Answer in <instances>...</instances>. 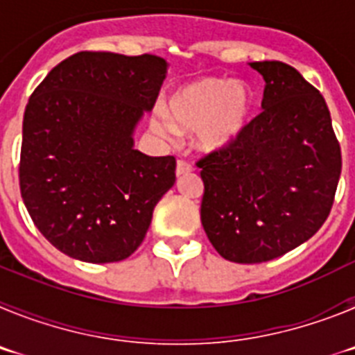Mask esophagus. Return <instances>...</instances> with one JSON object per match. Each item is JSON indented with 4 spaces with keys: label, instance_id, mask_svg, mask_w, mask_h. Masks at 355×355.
<instances>
[{
    "label": "esophagus",
    "instance_id": "esophagus-1",
    "mask_svg": "<svg viewBox=\"0 0 355 355\" xmlns=\"http://www.w3.org/2000/svg\"><path fill=\"white\" fill-rule=\"evenodd\" d=\"M192 171H193L192 165L187 162H183V159H180V162H178V165H175V174H178V178H180V175H184V174H190Z\"/></svg>",
    "mask_w": 355,
    "mask_h": 355
}]
</instances>
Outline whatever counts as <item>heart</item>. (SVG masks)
<instances>
[{
	"label": "heart",
	"mask_w": 355,
	"mask_h": 355,
	"mask_svg": "<svg viewBox=\"0 0 355 355\" xmlns=\"http://www.w3.org/2000/svg\"><path fill=\"white\" fill-rule=\"evenodd\" d=\"M252 92L227 78H199L168 96L165 110L150 112L149 126L162 139L175 131H196V146L206 153L227 149L247 130L252 115Z\"/></svg>",
	"instance_id": "heart-1"
}]
</instances>
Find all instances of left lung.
<instances>
[{
	"label": "left lung",
	"instance_id": "8db88e82",
	"mask_svg": "<svg viewBox=\"0 0 355 355\" xmlns=\"http://www.w3.org/2000/svg\"><path fill=\"white\" fill-rule=\"evenodd\" d=\"M265 80L263 112L227 149L197 165L200 222L234 263H263L302 245L334 202L341 149L322 94L283 62H250Z\"/></svg>",
	"mask_w": 355,
	"mask_h": 355
}]
</instances>
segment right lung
<instances>
[{"label":"right lung","mask_w":355,"mask_h":355,"mask_svg":"<svg viewBox=\"0 0 355 355\" xmlns=\"http://www.w3.org/2000/svg\"><path fill=\"white\" fill-rule=\"evenodd\" d=\"M168 64L156 55L81 51L51 69L24 110L19 184L44 238L87 263L130 258L158 200L174 187V156L135 149Z\"/></svg>","instance_id":"right-lung-1"}]
</instances>
